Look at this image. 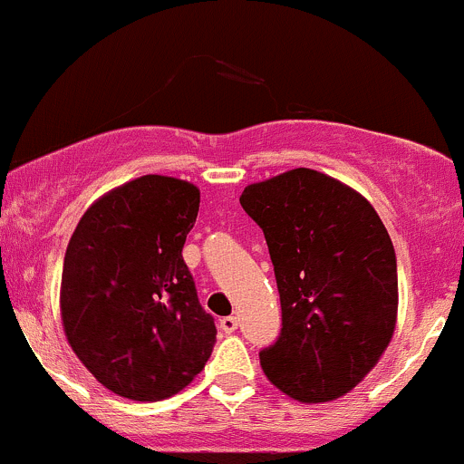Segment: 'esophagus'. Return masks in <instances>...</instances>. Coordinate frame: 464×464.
<instances>
[{"mask_svg":"<svg viewBox=\"0 0 464 464\" xmlns=\"http://www.w3.org/2000/svg\"><path fill=\"white\" fill-rule=\"evenodd\" d=\"M237 327H238L237 316H226V318H221V330L226 332V334L237 332Z\"/></svg>","mask_w":464,"mask_h":464,"instance_id":"1","label":"esophagus"}]
</instances>
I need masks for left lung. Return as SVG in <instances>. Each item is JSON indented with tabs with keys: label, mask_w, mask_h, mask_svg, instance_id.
<instances>
[{
	"label": "left lung",
	"mask_w": 464,
	"mask_h": 464,
	"mask_svg": "<svg viewBox=\"0 0 464 464\" xmlns=\"http://www.w3.org/2000/svg\"><path fill=\"white\" fill-rule=\"evenodd\" d=\"M238 201L266 234L281 294V336L258 353L263 372L298 402L345 396L396 330V252L381 217L310 168L252 183Z\"/></svg>",
	"instance_id": "obj_1"
}]
</instances>
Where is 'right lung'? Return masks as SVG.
<instances>
[{"mask_svg": "<svg viewBox=\"0 0 464 464\" xmlns=\"http://www.w3.org/2000/svg\"><path fill=\"white\" fill-rule=\"evenodd\" d=\"M201 192L146 174L83 212L66 247L62 323L79 361L103 387L154 402L206 367L217 327L183 261Z\"/></svg>", "mask_w": 464, "mask_h": 464, "instance_id": "right-lung-1", "label": "right lung"}]
</instances>
